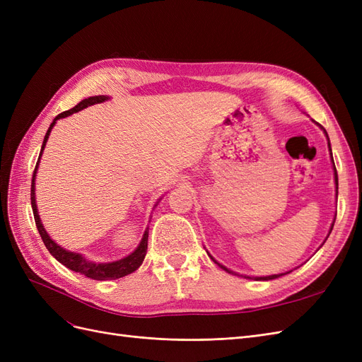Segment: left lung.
I'll list each match as a JSON object with an SVG mask.
<instances>
[{"instance_id":"left-lung-1","label":"left lung","mask_w":362,"mask_h":362,"mask_svg":"<svg viewBox=\"0 0 362 362\" xmlns=\"http://www.w3.org/2000/svg\"><path fill=\"white\" fill-rule=\"evenodd\" d=\"M313 122H314V120H313ZM317 124V122H315ZM317 125H319L323 131H325V134H326V137H327V133H326V129L320 125V124H317ZM327 146H329V151H331V144H329V137H327ZM331 158H332V151H331ZM332 168H334V180H335V196H337V198H338V175H337V169H335V163H334V158H332ZM337 216V214H335ZM334 222H335V218H334ZM334 222H332V225H331V229H329V234H331V231H332V228H334ZM329 234H327V237H329ZM327 237H326V240H327ZM326 240H325V242H326ZM323 242V243H325ZM206 254H208V257H210L214 262H216V264L218 266V267H221V269H223L225 272H228V273H231V275H238V273H235V272H233V270H229L228 267H225L223 264H221V262H218V261H216L211 255H210V252H206ZM291 272V270H290ZM290 272H286V273H279V275H270V276H245V278H247V279H255V281H270V279H276V278H279V276H284V275H287V273H290Z\"/></svg>"}]
</instances>
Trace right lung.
Listing matches in <instances>:
<instances>
[{
	"instance_id": "right-lung-1",
	"label": "right lung",
	"mask_w": 362,
	"mask_h": 362,
	"mask_svg": "<svg viewBox=\"0 0 362 362\" xmlns=\"http://www.w3.org/2000/svg\"><path fill=\"white\" fill-rule=\"evenodd\" d=\"M107 100H108V96H105V95H98V96L86 98V100H83L80 104H76L74 108H71V110L63 112L59 116L54 117L52 124L49 125V128L47 131L45 139H43L40 156L37 158L36 169H35V173H33V180H31V208H33V214H35V222H36V226H37V231H39V234H40V237L43 240V243H45L47 249L49 250V254L54 258H56L59 262H62L63 266H66L68 269H71L74 272H78V273H81V275L90 278V279H96V281H108V279L122 278V276L129 275V273L136 272L141 266V262H144L145 255H146V250H148V228L145 229L144 237H141L139 246L133 252H131L129 255L120 258V259H116V261H112V262H95V261L87 259L86 257L78 254V252H71V250L63 249L60 245H57L49 237V234L45 231V228H43L42 221H40V216L37 213L36 193L35 192H36V173H37V168H39V161H40V157H42V152H43V149H45L48 137L51 134V129H52L54 125H56L57 120L63 119V117H68V116H71V115H74L76 112H80V110H83V108H86V107L93 105V104H100V103H104Z\"/></svg>"
}]
</instances>
